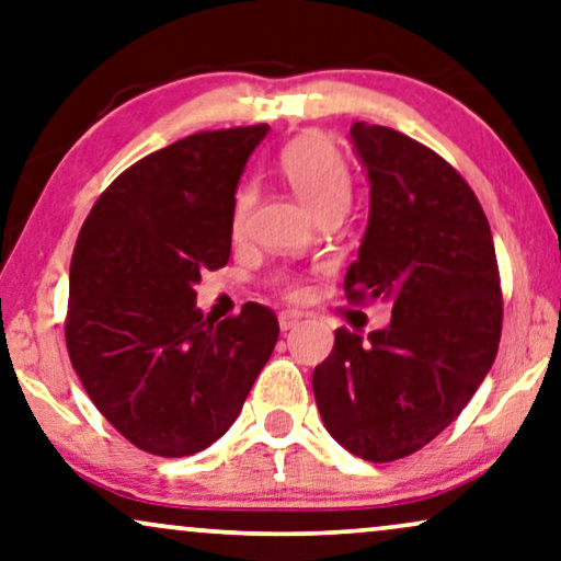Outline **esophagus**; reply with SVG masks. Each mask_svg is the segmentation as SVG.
<instances>
[{
    "label": "esophagus",
    "instance_id": "34e87169",
    "mask_svg": "<svg viewBox=\"0 0 561 561\" xmlns=\"http://www.w3.org/2000/svg\"><path fill=\"white\" fill-rule=\"evenodd\" d=\"M298 322H301V317L294 314V311H283V314L278 317V324H280V330H283V332L294 330V327H296Z\"/></svg>",
    "mask_w": 561,
    "mask_h": 561
}]
</instances>
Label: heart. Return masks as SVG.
Here are the masks:
<instances>
[{"label":"heart","instance_id":"b5f03b06","mask_svg":"<svg viewBox=\"0 0 561 561\" xmlns=\"http://www.w3.org/2000/svg\"><path fill=\"white\" fill-rule=\"evenodd\" d=\"M278 167L290 191L314 216L330 208H345L347 201H351V167L340 154V149L322 134H307L290 141L280 151ZM252 203V187H239L234 195V208H231V231L234 234L244 229Z\"/></svg>","mask_w":561,"mask_h":561}]
</instances>
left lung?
Instances as JSON below:
<instances>
[{
	"mask_svg": "<svg viewBox=\"0 0 561 561\" xmlns=\"http://www.w3.org/2000/svg\"><path fill=\"white\" fill-rule=\"evenodd\" d=\"M370 210L345 294L389 301L383 330H337L311 376L340 446L383 463L446 431L497 355L503 290L490 221L446 159L387 126L351 128Z\"/></svg>",
	"mask_w": 561,
	"mask_h": 561,
	"instance_id": "1",
	"label": "left lung"
}]
</instances>
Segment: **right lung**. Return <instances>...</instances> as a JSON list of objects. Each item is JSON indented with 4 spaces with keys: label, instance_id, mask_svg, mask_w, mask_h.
<instances>
[{
    "label": "right lung",
    "instance_id": "right-lung-1",
    "mask_svg": "<svg viewBox=\"0 0 561 561\" xmlns=\"http://www.w3.org/2000/svg\"><path fill=\"white\" fill-rule=\"evenodd\" d=\"M263 126L203 130L113 180L79 231L67 347L103 417L136 448L180 458L229 431L278 343V319L244 304L208 322L203 271L231 254V208Z\"/></svg>",
    "mask_w": 561,
    "mask_h": 561
}]
</instances>
